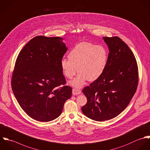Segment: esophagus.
I'll return each mask as SVG.
<instances>
[{"label":"esophagus","instance_id":"obj_1","mask_svg":"<svg viewBox=\"0 0 150 150\" xmlns=\"http://www.w3.org/2000/svg\"><path fill=\"white\" fill-rule=\"evenodd\" d=\"M81 90L77 89V88H73L72 90V93L74 96H76L78 94H80L81 93Z\"/></svg>","mask_w":150,"mask_h":150}]
</instances>
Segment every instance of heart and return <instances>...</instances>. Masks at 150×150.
Returning a JSON list of instances; mask_svg holds the SVG:
<instances>
[{
    "mask_svg": "<svg viewBox=\"0 0 150 150\" xmlns=\"http://www.w3.org/2000/svg\"><path fill=\"white\" fill-rule=\"evenodd\" d=\"M69 60L62 59L60 67L64 76L71 79L77 72V76L70 82L76 88L81 87L86 81H93L98 79L107 64L108 53L102 45L90 42L76 45L68 54Z\"/></svg>",
    "mask_w": 150,
    "mask_h": 150,
    "instance_id": "obj_1",
    "label": "heart"
}]
</instances>
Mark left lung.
<instances>
[{"mask_svg": "<svg viewBox=\"0 0 150 150\" xmlns=\"http://www.w3.org/2000/svg\"><path fill=\"white\" fill-rule=\"evenodd\" d=\"M109 53L106 66L98 79L85 87L87 102L81 108L88 117L102 122L119 115L134 95L139 81L136 58L117 37H103Z\"/></svg>", "mask_w": 150, "mask_h": 150, "instance_id": "8db88e82", "label": "left lung"}]
</instances>
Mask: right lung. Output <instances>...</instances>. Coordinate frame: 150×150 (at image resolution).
Instances as JSON below:
<instances>
[{
    "mask_svg": "<svg viewBox=\"0 0 150 150\" xmlns=\"http://www.w3.org/2000/svg\"><path fill=\"white\" fill-rule=\"evenodd\" d=\"M60 37L37 36L19 53L12 74L11 88L21 108L40 122L59 117L71 97L60 62L67 50Z\"/></svg>",
    "mask_w": 150,
    "mask_h": 150,
    "instance_id": "right-lung-1",
    "label": "right lung"
}]
</instances>
